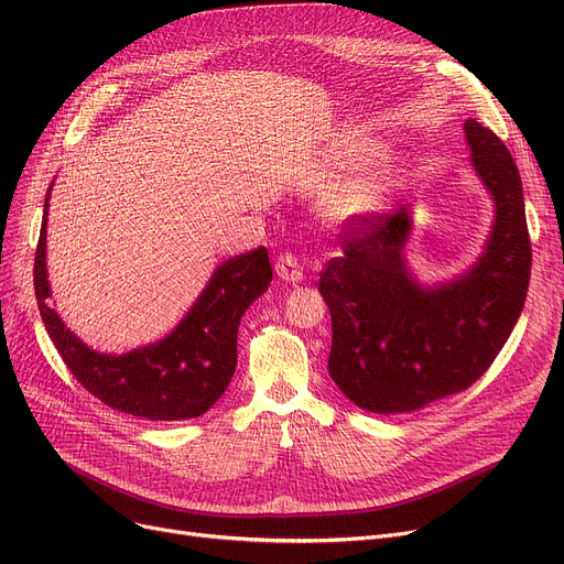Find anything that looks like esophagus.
Wrapping results in <instances>:
<instances>
[{
    "instance_id": "esophagus-1",
    "label": "esophagus",
    "mask_w": 564,
    "mask_h": 564,
    "mask_svg": "<svg viewBox=\"0 0 564 564\" xmlns=\"http://www.w3.org/2000/svg\"><path fill=\"white\" fill-rule=\"evenodd\" d=\"M274 270H276L279 279L290 281V283H300L304 279V267H302L300 258L294 256V253H290V251H285V253H281L276 258Z\"/></svg>"
}]
</instances>
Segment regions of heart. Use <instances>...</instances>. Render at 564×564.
Here are the masks:
<instances>
[{"label":"heart","mask_w":564,"mask_h":564,"mask_svg":"<svg viewBox=\"0 0 564 564\" xmlns=\"http://www.w3.org/2000/svg\"><path fill=\"white\" fill-rule=\"evenodd\" d=\"M383 192V181L381 177L368 175L361 177V181H351L345 183L340 189L332 194V207L336 213H357L368 207L379 194Z\"/></svg>","instance_id":"b5f03b06"}]
</instances>
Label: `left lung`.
Masks as SVG:
<instances>
[{"label": "left lung", "mask_w": 564, "mask_h": 564, "mask_svg": "<svg viewBox=\"0 0 564 564\" xmlns=\"http://www.w3.org/2000/svg\"><path fill=\"white\" fill-rule=\"evenodd\" d=\"M470 162L496 200L494 232L473 270L441 288L413 283L402 260L404 207L340 232L317 290L332 313L329 375L372 413L423 409L476 383L510 338L530 281V235L519 169L489 128L464 123Z\"/></svg>", "instance_id": "left-lung-1"}]
</instances>
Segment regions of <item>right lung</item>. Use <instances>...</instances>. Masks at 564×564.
<instances>
[{
  "instance_id": "1",
  "label": "right lung",
  "mask_w": 564,
  "mask_h": 564,
  "mask_svg": "<svg viewBox=\"0 0 564 564\" xmlns=\"http://www.w3.org/2000/svg\"><path fill=\"white\" fill-rule=\"evenodd\" d=\"M47 198L34 260V288L45 329L73 377L100 402L130 416L148 421L200 416L230 383L237 364V327L245 311L272 283L267 249L260 247L219 264L192 311L164 340L111 357L88 349L50 306Z\"/></svg>"
}]
</instances>
